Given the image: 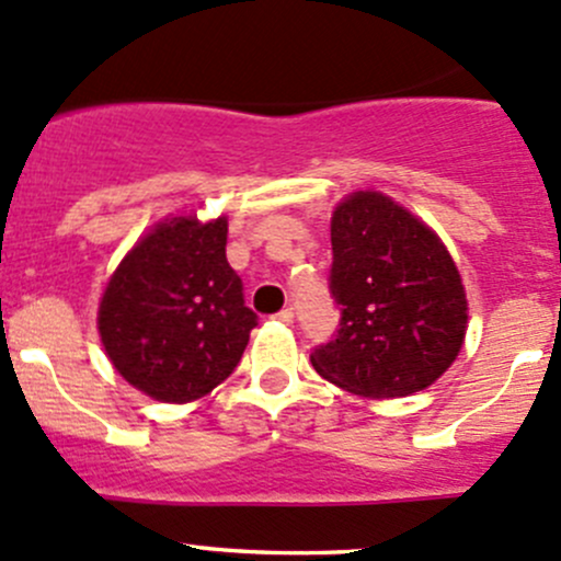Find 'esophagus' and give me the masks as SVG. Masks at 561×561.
<instances>
[{"label":"esophagus","instance_id":"obj_1","mask_svg":"<svg viewBox=\"0 0 561 561\" xmlns=\"http://www.w3.org/2000/svg\"><path fill=\"white\" fill-rule=\"evenodd\" d=\"M293 317H296V311H293L290 306H287V309L276 311V314H274V320H279V322H285V325H290V322H293Z\"/></svg>","mask_w":561,"mask_h":561}]
</instances>
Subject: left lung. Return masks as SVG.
Here are the masks:
<instances>
[{"label":"left lung","instance_id":"left-lung-1","mask_svg":"<svg viewBox=\"0 0 561 561\" xmlns=\"http://www.w3.org/2000/svg\"><path fill=\"white\" fill-rule=\"evenodd\" d=\"M330 296L339 330L311 350L322 379L363 398L430 387L462 350L468 300L440 239L374 191L335 206Z\"/></svg>","mask_w":561,"mask_h":561}]
</instances>
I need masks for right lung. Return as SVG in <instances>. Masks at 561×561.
Here are the masks:
<instances>
[{"label":"right lung","instance_id":"1","mask_svg":"<svg viewBox=\"0 0 561 561\" xmlns=\"http://www.w3.org/2000/svg\"><path fill=\"white\" fill-rule=\"evenodd\" d=\"M228 220L161 222L112 274L99 333L117 374L163 403L204 398L233 374L257 314L226 257Z\"/></svg>","mask_w":561,"mask_h":561}]
</instances>
